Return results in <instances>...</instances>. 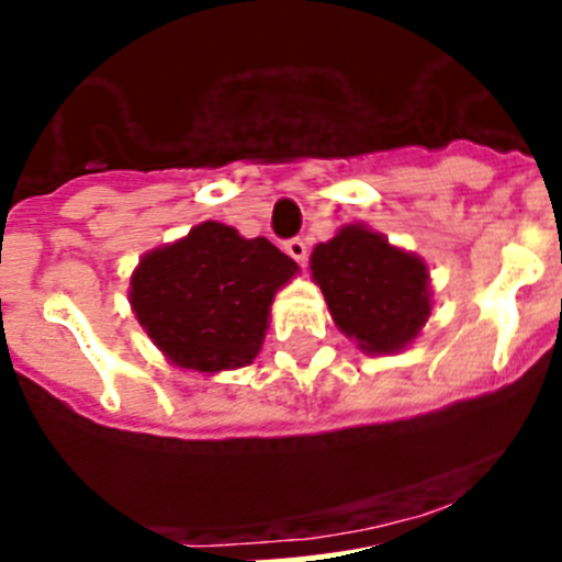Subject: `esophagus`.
<instances>
[{
	"label": "esophagus",
	"mask_w": 562,
	"mask_h": 562,
	"mask_svg": "<svg viewBox=\"0 0 562 562\" xmlns=\"http://www.w3.org/2000/svg\"><path fill=\"white\" fill-rule=\"evenodd\" d=\"M285 252L291 255L296 263H304V260H307V244H304V238H291V241H285Z\"/></svg>",
	"instance_id": "1"
}]
</instances>
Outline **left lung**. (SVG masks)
<instances>
[{
    "mask_svg": "<svg viewBox=\"0 0 562 562\" xmlns=\"http://www.w3.org/2000/svg\"><path fill=\"white\" fill-rule=\"evenodd\" d=\"M310 269L337 329L364 353L401 351L431 315L426 260L364 225H346L318 244Z\"/></svg>",
    "mask_w": 562,
    "mask_h": 562,
    "instance_id": "obj_1",
    "label": "left lung"
}]
</instances>
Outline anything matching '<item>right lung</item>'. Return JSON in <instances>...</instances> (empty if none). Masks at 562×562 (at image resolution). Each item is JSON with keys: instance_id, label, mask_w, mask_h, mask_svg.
I'll return each instance as SVG.
<instances>
[{"instance_id": "right-lung-1", "label": "right lung", "mask_w": 562, "mask_h": 562, "mask_svg": "<svg viewBox=\"0 0 562 562\" xmlns=\"http://www.w3.org/2000/svg\"><path fill=\"white\" fill-rule=\"evenodd\" d=\"M299 266L269 238L203 222L181 241L143 255L131 274V310L176 368L220 373L252 362L274 293Z\"/></svg>"}]
</instances>
